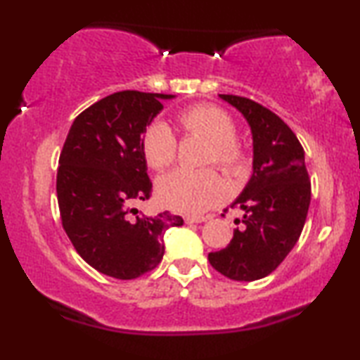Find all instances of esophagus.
<instances>
[{"instance_id": "1", "label": "esophagus", "mask_w": 360, "mask_h": 360, "mask_svg": "<svg viewBox=\"0 0 360 360\" xmlns=\"http://www.w3.org/2000/svg\"><path fill=\"white\" fill-rule=\"evenodd\" d=\"M206 219L208 218H205V216H186L185 223L186 224H198V223H205Z\"/></svg>"}]
</instances>
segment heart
<instances>
[{"label":"heart","mask_w":360,"mask_h":360,"mask_svg":"<svg viewBox=\"0 0 360 360\" xmlns=\"http://www.w3.org/2000/svg\"><path fill=\"white\" fill-rule=\"evenodd\" d=\"M179 124L186 136L208 142L206 164H216L229 174L240 175L248 167L244 149L236 136V124L228 112L213 105H195L181 111ZM146 160L154 170H164L174 164L176 139L165 122L157 121L147 127L142 137ZM226 196V186L214 170H175L157 181V198L175 213L201 214L213 208Z\"/></svg>","instance_id":"1"}]
</instances>
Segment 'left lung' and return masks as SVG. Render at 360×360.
<instances>
[{"label":"left lung","instance_id":"left-lung-1","mask_svg":"<svg viewBox=\"0 0 360 360\" xmlns=\"http://www.w3.org/2000/svg\"><path fill=\"white\" fill-rule=\"evenodd\" d=\"M245 117L252 132V176L234 200L244 210L228 248L208 260L224 277L252 282L272 274L287 257L307 221L311 184L304 150L293 131L249 98L219 95ZM239 221V219H236Z\"/></svg>","mask_w":360,"mask_h":360}]
</instances>
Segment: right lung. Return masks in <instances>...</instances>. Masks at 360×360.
<instances>
[{"label":"right lung","mask_w":360,"mask_h":360,"mask_svg":"<svg viewBox=\"0 0 360 360\" xmlns=\"http://www.w3.org/2000/svg\"><path fill=\"white\" fill-rule=\"evenodd\" d=\"M174 95L117 91L86 108L73 121L57 172L62 226L73 248L98 272L132 280L164 257V234L181 226L169 211L136 216L131 205L149 200L152 181L142 134Z\"/></svg>","instance_id":"1"}]
</instances>
